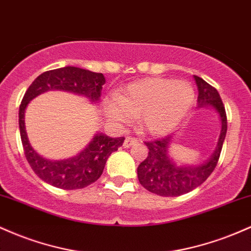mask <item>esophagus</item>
<instances>
[{
  "label": "esophagus",
  "mask_w": 251,
  "mask_h": 251,
  "mask_svg": "<svg viewBox=\"0 0 251 251\" xmlns=\"http://www.w3.org/2000/svg\"><path fill=\"white\" fill-rule=\"evenodd\" d=\"M136 142H137V140L135 139V137L128 136V137H126L123 146H125V148H128V147H131V146L135 145V143H136Z\"/></svg>",
  "instance_id": "obj_1"
}]
</instances>
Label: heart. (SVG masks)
Returning a JSON list of instances; mask_svg holds the SVG:
<instances>
[{"label":"heart","instance_id":"b5f03b06","mask_svg":"<svg viewBox=\"0 0 251 251\" xmlns=\"http://www.w3.org/2000/svg\"><path fill=\"white\" fill-rule=\"evenodd\" d=\"M194 89L187 80L147 78L128 85L117 98L105 104L106 114L117 123H129L139 116L141 128L149 134L173 129L192 106Z\"/></svg>","mask_w":251,"mask_h":251}]
</instances>
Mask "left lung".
<instances>
[{"instance_id": "1", "label": "left lung", "mask_w": 251, "mask_h": 251, "mask_svg": "<svg viewBox=\"0 0 251 251\" xmlns=\"http://www.w3.org/2000/svg\"><path fill=\"white\" fill-rule=\"evenodd\" d=\"M194 80L198 86V108L211 105L221 118L222 130L218 143L210 159L202 165L194 167L176 165L171 159L167 151L172 142L171 135L161 139L146 141L145 143L149 151L147 157L137 167V178L146 190L157 196L179 197L201 186L216 168L221 155L227 130L226 112L223 102L218 91L212 85L198 75H194Z\"/></svg>"}]
</instances>
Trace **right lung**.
I'll use <instances>...</instances> for the list:
<instances>
[{
	"label": "right lung",
	"mask_w": 251,
	"mask_h": 251,
	"mask_svg": "<svg viewBox=\"0 0 251 251\" xmlns=\"http://www.w3.org/2000/svg\"><path fill=\"white\" fill-rule=\"evenodd\" d=\"M105 78L102 73L91 72L79 67L66 66L41 73L22 98L19 109V126L25 156L34 173L52 186L63 190H77L94 184L102 176L106 160L112 151L123 145L125 137H109L96 134L89 146L71 159L53 161L45 159L32 148L25 129V110L28 103L42 92L50 90H64L75 92L98 102Z\"/></svg>",
	"instance_id": "1"
}]
</instances>
